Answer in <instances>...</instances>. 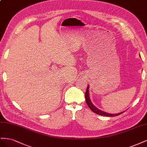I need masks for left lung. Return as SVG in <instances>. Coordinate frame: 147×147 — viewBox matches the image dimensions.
<instances>
[{"label":"left lung","mask_w":147,"mask_h":147,"mask_svg":"<svg viewBox=\"0 0 147 147\" xmlns=\"http://www.w3.org/2000/svg\"><path fill=\"white\" fill-rule=\"evenodd\" d=\"M88 89H89V86H88L87 88H86V91L85 92V99H86V103L88 105L90 109L93 112H94L97 114H98L99 115H102V116H105V117H117L119 115H121L122 114L123 112H121V113H119L117 114H110V113H105L104 112H102V111L100 110L99 109H98L97 108H96V107L92 104V102L90 99V97H89V91H88Z\"/></svg>","instance_id":"left-lung-1"}]
</instances>
